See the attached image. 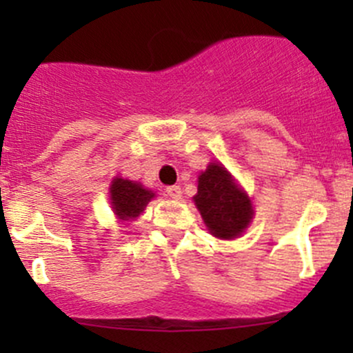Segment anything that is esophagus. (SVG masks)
<instances>
[{
  "instance_id": "esophagus-1",
  "label": "esophagus",
  "mask_w": 353,
  "mask_h": 353,
  "mask_svg": "<svg viewBox=\"0 0 353 353\" xmlns=\"http://www.w3.org/2000/svg\"><path fill=\"white\" fill-rule=\"evenodd\" d=\"M165 193H167V196H170L174 199H179L181 194H183V191H181L179 186H176V184H174V186H167L165 188Z\"/></svg>"
}]
</instances>
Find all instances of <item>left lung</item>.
Wrapping results in <instances>:
<instances>
[{"mask_svg":"<svg viewBox=\"0 0 353 353\" xmlns=\"http://www.w3.org/2000/svg\"><path fill=\"white\" fill-rule=\"evenodd\" d=\"M193 199L210 232L220 239L239 236L252 219L251 199L220 163H210L198 177Z\"/></svg>","mask_w":353,"mask_h":353,"instance_id":"left-lung-1","label":"left lung"}]
</instances>
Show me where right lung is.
I'll return each instance as SVG.
<instances>
[{
  "mask_svg": "<svg viewBox=\"0 0 353 353\" xmlns=\"http://www.w3.org/2000/svg\"><path fill=\"white\" fill-rule=\"evenodd\" d=\"M154 198V193L141 184L116 177L110 184V203L116 215L123 220L134 219L145 210L147 203Z\"/></svg>",
  "mask_w": 353,
  "mask_h": 353,
  "instance_id": "add662e5",
  "label": "right lung"
}]
</instances>
